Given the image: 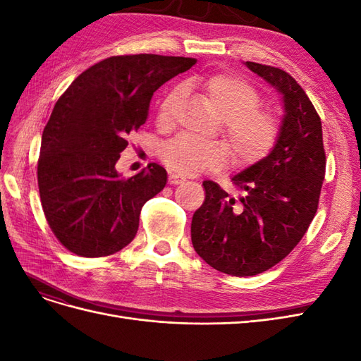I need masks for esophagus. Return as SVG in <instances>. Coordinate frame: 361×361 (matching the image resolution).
Masks as SVG:
<instances>
[{
    "instance_id": "34e87169",
    "label": "esophagus",
    "mask_w": 361,
    "mask_h": 361,
    "mask_svg": "<svg viewBox=\"0 0 361 361\" xmlns=\"http://www.w3.org/2000/svg\"><path fill=\"white\" fill-rule=\"evenodd\" d=\"M169 182H170L171 185H179V183L185 182V178L179 176V174H176V173H170V176H169Z\"/></svg>"
}]
</instances>
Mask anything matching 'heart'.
<instances>
[{"label":"heart","mask_w":361,"mask_h":361,"mask_svg":"<svg viewBox=\"0 0 361 361\" xmlns=\"http://www.w3.org/2000/svg\"><path fill=\"white\" fill-rule=\"evenodd\" d=\"M197 82L212 111L223 118V133L236 161L253 164L264 158L279 137V122L271 113L257 110L259 94L253 87L226 73H216ZM178 96L179 90H173L162 99L158 116L164 122L171 117ZM161 158L171 171L197 174L226 167L231 161V152L216 141L179 137L162 149Z\"/></svg>","instance_id":"obj_1"}]
</instances>
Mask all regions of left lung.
I'll return each instance as SVG.
<instances>
[{"label": "left lung", "instance_id": "left-lung-1", "mask_svg": "<svg viewBox=\"0 0 361 361\" xmlns=\"http://www.w3.org/2000/svg\"><path fill=\"white\" fill-rule=\"evenodd\" d=\"M244 64L281 97L279 137L265 158L232 178L238 199L204 180L206 199L191 221L197 255L235 277L260 274L290 253L318 209L325 176L321 118L301 85L281 69Z\"/></svg>", "mask_w": 361, "mask_h": 361}]
</instances>
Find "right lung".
Listing matches in <instances>:
<instances>
[{
	"instance_id": "add662e5",
	"label": "right lung",
	"mask_w": 361,
	"mask_h": 361,
	"mask_svg": "<svg viewBox=\"0 0 361 361\" xmlns=\"http://www.w3.org/2000/svg\"><path fill=\"white\" fill-rule=\"evenodd\" d=\"M195 63L155 54L110 57L57 101L42 134L37 182L48 224L72 253L110 256L135 238L141 207L166 187L167 171L152 162L125 179L116 162L128 134L146 123L154 93Z\"/></svg>"
}]
</instances>
